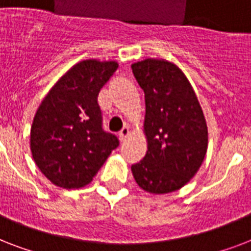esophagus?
I'll return each instance as SVG.
<instances>
[{
	"label": "esophagus",
	"instance_id": "obj_1",
	"mask_svg": "<svg viewBox=\"0 0 251 251\" xmlns=\"http://www.w3.org/2000/svg\"><path fill=\"white\" fill-rule=\"evenodd\" d=\"M129 135H130L129 127H127V126H125V127H122V130H121V131H120V139H121V141H125L126 138L129 137Z\"/></svg>",
	"mask_w": 251,
	"mask_h": 251
}]
</instances>
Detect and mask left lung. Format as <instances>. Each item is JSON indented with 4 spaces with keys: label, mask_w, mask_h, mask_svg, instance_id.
I'll return each instance as SVG.
<instances>
[{
    "label": "left lung",
    "mask_w": 251,
    "mask_h": 251,
    "mask_svg": "<svg viewBox=\"0 0 251 251\" xmlns=\"http://www.w3.org/2000/svg\"><path fill=\"white\" fill-rule=\"evenodd\" d=\"M131 69L145 91L147 139L143 160L131 165L134 179L151 194L172 193L185 186L204 160L206 118L190 82L176 64L146 58Z\"/></svg>",
    "instance_id": "obj_1"
}]
</instances>
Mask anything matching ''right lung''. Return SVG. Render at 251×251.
<instances>
[{
    "instance_id": "1",
    "label": "right lung",
    "mask_w": 251,
    "mask_h": 251,
    "mask_svg": "<svg viewBox=\"0 0 251 251\" xmlns=\"http://www.w3.org/2000/svg\"><path fill=\"white\" fill-rule=\"evenodd\" d=\"M116 61L83 60L49 90L33 117L29 149L56 186L79 189L92 181L118 139L101 126L98 95L117 70Z\"/></svg>"
}]
</instances>
